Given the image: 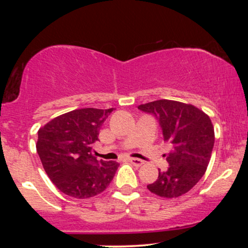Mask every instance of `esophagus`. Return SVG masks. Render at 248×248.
I'll use <instances>...</instances> for the list:
<instances>
[{
	"label": "esophagus",
	"mask_w": 248,
	"mask_h": 248,
	"mask_svg": "<svg viewBox=\"0 0 248 248\" xmlns=\"http://www.w3.org/2000/svg\"><path fill=\"white\" fill-rule=\"evenodd\" d=\"M128 161H129L130 163H132L133 166H135V167H141L142 164H144V161L139 160V158H129Z\"/></svg>",
	"instance_id": "1"
}]
</instances>
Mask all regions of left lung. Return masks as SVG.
Listing matches in <instances>:
<instances>
[{
    "label": "left lung",
    "instance_id": "1",
    "mask_svg": "<svg viewBox=\"0 0 248 248\" xmlns=\"http://www.w3.org/2000/svg\"><path fill=\"white\" fill-rule=\"evenodd\" d=\"M155 116L163 139L170 147L166 171L147 187L164 198H173L191 190L204 176L215 144L212 122L203 110L173 100H156L138 107Z\"/></svg>",
    "mask_w": 248,
    "mask_h": 248
}]
</instances>
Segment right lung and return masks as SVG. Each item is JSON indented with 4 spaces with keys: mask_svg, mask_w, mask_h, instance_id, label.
<instances>
[{
    "mask_svg": "<svg viewBox=\"0 0 248 248\" xmlns=\"http://www.w3.org/2000/svg\"><path fill=\"white\" fill-rule=\"evenodd\" d=\"M113 108H82L62 114L38 130L37 153L52 183L65 195L90 198L109 186L119 163L98 161L93 144Z\"/></svg>",
    "mask_w": 248,
    "mask_h": 248,
    "instance_id": "obj_1",
    "label": "right lung"
}]
</instances>
